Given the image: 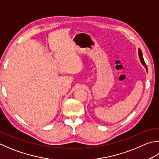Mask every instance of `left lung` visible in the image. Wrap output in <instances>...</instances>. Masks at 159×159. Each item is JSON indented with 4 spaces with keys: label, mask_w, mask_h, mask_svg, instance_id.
I'll return each instance as SVG.
<instances>
[{
    "label": "left lung",
    "mask_w": 159,
    "mask_h": 159,
    "mask_svg": "<svg viewBox=\"0 0 159 159\" xmlns=\"http://www.w3.org/2000/svg\"><path fill=\"white\" fill-rule=\"evenodd\" d=\"M139 58H140V60H141V62L142 63V64L145 66L146 70L148 71L147 65H146L145 63V61H144V59H143V54H142V52L141 50V49H139Z\"/></svg>",
    "instance_id": "1"
}]
</instances>
